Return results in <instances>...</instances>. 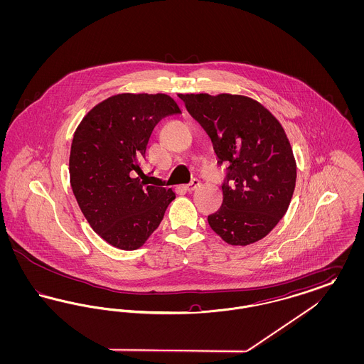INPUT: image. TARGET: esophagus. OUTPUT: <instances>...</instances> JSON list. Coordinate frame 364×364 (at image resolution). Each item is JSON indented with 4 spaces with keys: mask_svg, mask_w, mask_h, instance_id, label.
<instances>
[{
    "mask_svg": "<svg viewBox=\"0 0 364 364\" xmlns=\"http://www.w3.org/2000/svg\"><path fill=\"white\" fill-rule=\"evenodd\" d=\"M199 187H200V180L193 178V180H191L190 184L186 186V190L188 191V192H192V191H195L196 188H199Z\"/></svg>",
    "mask_w": 364,
    "mask_h": 364,
    "instance_id": "obj_1",
    "label": "esophagus"
}]
</instances>
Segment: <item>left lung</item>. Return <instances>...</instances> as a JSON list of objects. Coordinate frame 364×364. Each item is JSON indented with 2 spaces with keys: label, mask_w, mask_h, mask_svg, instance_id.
Returning a JSON list of instances; mask_svg holds the SVG:
<instances>
[{
  "label": "left lung",
  "mask_w": 364,
  "mask_h": 364,
  "mask_svg": "<svg viewBox=\"0 0 364 364\" xmlns=\"http://www.w3.org/2000/svg\"><path fill=\"white\" fill-rule=\"evenodd\" d=\"M191 116L226 164L223 205L208 217L230 245H248L269 235L289 208L296 161L282 125L258 101L236 94H181Z\"/></svg>",
  "instance_id": "8db88e82"
}]
</instances>
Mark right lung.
<instances>
[{"mask_svg": "<svg viewBox=\"0 0 364 364\" xmlns=\"http://www.w3.org/2000/svg\"><path fill=\"white\" fill-rule=\"evenodd\" d=\"M178 113L166 94H117L95 105L73 134V195L94 232L116 248L141 247L176 198L172 188L147 186L141 164L154 127Z\"/></svg>", "mask_w": 364, "mask_h": 364, "instance_id": "add662e5", "label": "right lung"}]
</instances>
